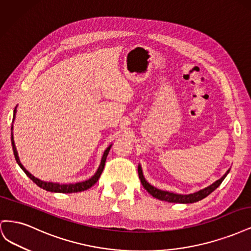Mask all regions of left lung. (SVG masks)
<instances>
[{
	"label": "left lung",
	"instance_id": "8db88e82",
	"mask_svg": "<svg viewBox=\"0 0 251 251\" xmlns=\"http://www.w3.org/2000/svg\"><path fill=\"white\" fill-rule=\"evenodd\" d=\"M229 171H230V169L227 171L221 178L217 180L216 182H214V183L210 184L207 187L202 188V189H200V191L193 193V194L181 195V194L171 193V192H168V191H161V189H158L155 186L151 185L143 176L141 165L140 164L138 165V175H139L140 182H141V184L143 185V187L147 189L149 194L153 196L154 198L159 199L161 201H166V202H170V203H184V204L198 202V201L204 199L205 197H207L209 194L214 192L217 187H219L220 184L222 183V181L225 179V177L227 176V174L229 173Z\"/></svg>",
	"mask_w": 251,
	"mask_h": 251
}]
</instances>
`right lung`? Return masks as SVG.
Here are the masks:
<instances>
[{
	"label": "right lung",
	"mask_w": 251,
	"mask_h": 251,
	"mask_svg": "<svg viewBox=\"0 0 251 251\" xmlns=\"http://www.w3.org/2000/svg\"><path fill=\"white\" fill-rule=\"evenodd\" d=\"M18 107V105H17ZM17 107L16 109H14L13 111V118H12V124L14 119H16V114H17ZM12 130H13V126H11V144H12V150H13V155H14V158H16V160L18 162V164L20 165V168L24 171V173L27 175V176L31 179L34 183L40 186L41 188L45 189V191L47 192H51V193H63V194H71V193H78V192H83V191H87L88 188H90L91 186H93L96 182L98 181V179H100V175L103 171V168H104V164H105V160H107V157H108V154L110 151V149L112 147V144H110V146L105 149V151H103V155L101 157V161H100V166H98V169L96 171V173L93 175L92 177H91L90 179L86 180V181H81V182H77V183H69V184H59V183H54V182H47V181H43L39 178L34 177L32 174H30L25 168L24 165H23L20 161V158H19V155H18V151H17V148H16V144H14V140H13V133H12Z\"/></svg>",
	"instance_id": "right-lung-1"
}]
</instances>
